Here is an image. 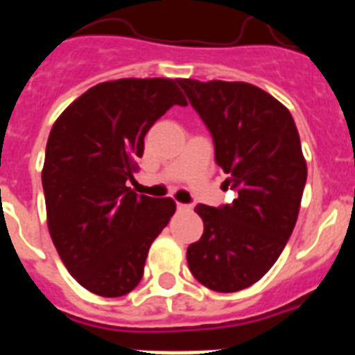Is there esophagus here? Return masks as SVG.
Returning a JSON list of instances; mask_svg holds the SVG:
<instances>
[{
    "mask_svg": "<svg viewBox=\"0 0 355 355\" xmlns=\"http://www.w3.org/2000/svg\"><path fill=\"white\" fill-rule=\"evenodd\" d=\"M178 211H190V206L183 205V202H178Z\"/></svg>",
    "mask_w": 355,
    "mask_h": 355,
    "instance_id": "34e87169",
    "label": "esophagus"
}]
</instances>
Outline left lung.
Returning <instances> with one entry per match:
<instances>
[{
  "instance_id": "left-lung-1",
  "label": "left lung",
  "mask_w": 355,
  "mask_h": 355,
  "mask_svg": "<svg viewBox=\"0 0 355 355\" xmlns=\"http://www.w3.org/2000/svg\"><path fill=\"white\" fill-rule=\"evenodd\" d=\"M211 131L215 159L238 193L231 205H197L205 233L188 268L213 291L233 293L270 270L295 227L307 178L290 110L245 81L178 80Z\"/></svg>"
}]
</instances>
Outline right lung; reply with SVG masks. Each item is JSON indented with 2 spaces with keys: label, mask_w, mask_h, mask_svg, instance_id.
<instances>
[{
  "label": "right lung",
  "mask_w": 355,
  "mask_h": 355,
  "mask_svg": "<svg viewBox=\"0 0 355 355\" xmlns=\"http://www.w3.org/2000/svg\"><path fill=\"white\" fill-rule=\"evenodd\" d=\"M174 105H187L174 80L122 78L81 94L51 128L42 167L49 234L69 274L99 297L137 288L175 211L171 197L128 187L144 137Z\"/></svg>",
  "instance_id": "1"
}]
</instances>
